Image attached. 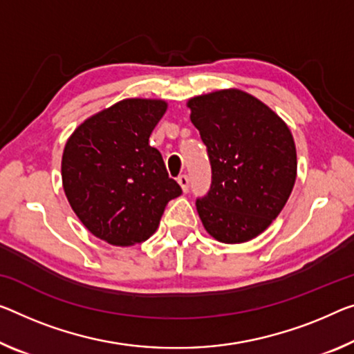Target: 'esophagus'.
<instances>
[{
  "label": "esophagus",
  "instance_id": "1",
  "mask_svg": "<svg viewBox=\"0 0 354 354\" xmlns=\"http://www.w3.org/2000/svg\"><path fill=\"white\" fill-rule=\"evenodd\" d=\"M177 182H178V185H180V188H182V192L183 193H187L188 192V188H189V178H188V176H180L177 178Z\"/></svg>",
  "mask_w": 354,
  "mask_h": 354
}]
</instances>
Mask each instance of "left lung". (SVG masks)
Masks as SVG:
<instances>
[{"label": "left lung", "mask_w": 354, "mask_h": 354, "mask_svg": "<svg viewBox=\"0 0 354 354\" xmlns=\"http://www.w3.org/2000/svg\"><path fill=\"white\" fill-rule=\"evenodd\" d=\"M187 106L212 165L210 192L196 201L199 218L215 241H252L279 216L295 187L297 156L290 128L239 88L194 96Z\"/></svg>", "instance_id": "obj_1"}]
</instances>
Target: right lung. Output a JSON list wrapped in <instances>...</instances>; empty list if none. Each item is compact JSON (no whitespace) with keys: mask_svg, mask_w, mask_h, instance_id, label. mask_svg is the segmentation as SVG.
Segmentation results:
<instances>
[{"mask_svg":"<svg viewBox=\"0 0 354 354\" xmlns=\"http://www.w3.org/2000/svg\"><path fill=\"white\" fill-rule=\"evenodd\" d=\"M166 109L165 100H122L80 123L64 145L62 180L71 209L111 245L145 242L167 203L182 194L149 144Z\"/></svg>","mask_w":354,"mask_h":354,"instance_id":"right-lung-1","label":"right lung"}]
</instances>
